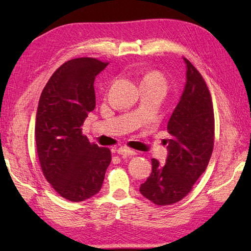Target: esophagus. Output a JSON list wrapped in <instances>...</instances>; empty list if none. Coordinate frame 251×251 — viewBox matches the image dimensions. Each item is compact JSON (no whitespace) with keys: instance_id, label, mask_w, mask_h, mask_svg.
I'll use <instances>...</instances> for the list:
<instances>
[{"instance_id":"esophagus-1","label":"esophagus","mask_w":251,"mask_h":251,"mask_svg":"<svg viewBox=\"0 0 251 251\" xmlns=\"http://www.w3.org/2000/svg\"><path fill=\"white\" fill-rule=\"evenodd\" d=\"M117 154H120V155L123 156H132V155H136V151L135 150H131V149L127 148V147H122L120 149H117Z\"/></svg>"}]
</instances>
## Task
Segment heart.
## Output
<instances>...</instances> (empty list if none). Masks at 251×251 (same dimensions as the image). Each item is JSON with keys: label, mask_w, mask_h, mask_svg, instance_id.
<instances>
[{"label": "heart", "mask_w": 251, "mask_h": 251, "mask_svg": "<svg viewBox=\"0 0 251 251\" xmlns=\"http://www.w3.org/2000/svg\"><path fill=\"white\" fill-rule=\"evenodd\" d=\"M142 84H155V85H161V86L166 87V82H165V78L161 73H158L156 71L153 72H149L143 76L141 85Z\"/></svg>", "instance_id": "heart-1"}]
</instances>
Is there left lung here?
I'll return each instance as SVG.
<instances>
[{"label":"left lung","mask_w":251,"mask_h":251,"mask_svg":"<svg viewBox=\"0 0 251 251\" xmlns=\"http://www.w3.org/2000/svg\"><path fill=\"white\" fill-rule=\"evenodd\" d=\"M183 58L185 85L168 121L166 164L152 158V173L140 193L158 206L172 205L190 193L205 172L214 149L215 117L211 96L201 73Z\"/></svg>","instance_id":"8db88e82"}]
</instances>
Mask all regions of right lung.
Returning <instances> with one entry per match:
<instances>
[{
    "label": "right lung",
    "instance_id": "1",
    "mask_svg": "<svg viewBox=\"0 0 251 251\" xmlns=\"http://www.w3.org/2000/svg\"><path fill=\"white\" fill-rule=\"evenodd\" d=\"M108 63L75 58L52 74L36 112L35 143L41 168L58 194L82 201L99 193L111 162L108 148L90 143L82 134L95 109L94 82Z\"/></svg>",
    "mask_w": 251,
    "mask_h": 251
}]
</instances>
